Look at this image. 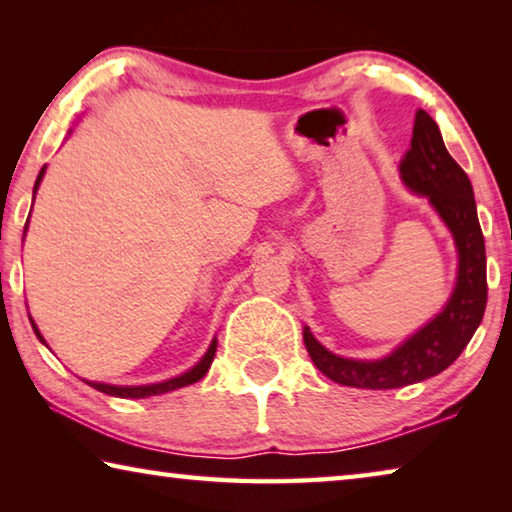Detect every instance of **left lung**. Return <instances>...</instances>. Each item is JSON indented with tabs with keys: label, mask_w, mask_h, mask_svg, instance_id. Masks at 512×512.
Returning <instances> with one entry per match:
<instances>
[{
	"label": "left lung",
	"mask_w": 512,
	"mask_h": 512,
	"mask_svg": "<svg viewBox=\"0 0 512 512\" xmlns=\"http://www.w3.org/2000/svg\"><path fill=\"white\" fill-rule=\"evenodd\" d=\"M400 173L406 187L427 196L452 230L458 248V282L445 309L391 357L379 361L336 357L305 327L302 339L311 361L325 377L343 386L386 391L438 375L452 366L470 343L488 302L485 244L470 178L449 155L438 124L424 110L415 112L411 149L404 153Z\"/></svg>",
	"instance_id": "left-lung-1"
}]
</instances>
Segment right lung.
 <instances>
[{"mask_svg": "<svg viewBox=\"0 0 512 512\" xmlns=\"http://www.w3.org/2000/svg\"><path fill=\"white\" fill-rule=\"evenodd\" d=\"M42 176H45V169L40 171V176H38V180H36V189H38V185H40ZM31 325H33V329H36L38 339L42 341V336H40L38 327H36V323H33V320H31ZM214 352H216V341H212L210 350L205 352V357H203L201 361H198L192 370L185 372V375H180V377L160 381V384H151V386H112V384H97V381H88V384H90L92 388H97V391L106 393V395H112V397H131V400H142V397L176 391V388H183V386L194 384V381H198V379H203L205 372L210 370V366H212Z\"/></svg>", "mask_w": 512, "mask_h": 512, "instance_id": "1", "label": "right lung"}]
</instances>
